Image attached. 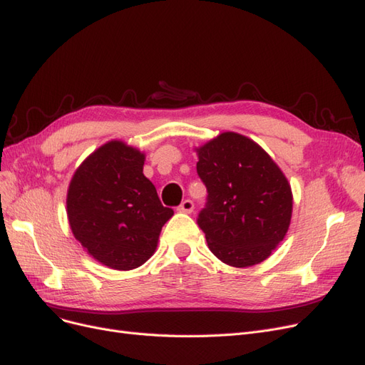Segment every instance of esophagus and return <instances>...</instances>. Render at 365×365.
Here are the masks:
<instances>
[{
	"instance_id": "34e87169",
	"label": "esophagus",
	"mask_w": 365,
	"mask_h": 365,
	"mask_svg": "<svg viewBox=\"0 0 365 365\" xmlns=\"http://www.w3.org/2000/svg\"><path fill=\"white\" fill-rule=\"evenodd\" d=\"M193 208H195V204L190 201V200H185V201H182L181 202V205L178 207V210L181 213H192L193 212Z\"/></svg>"
}]
</instances>
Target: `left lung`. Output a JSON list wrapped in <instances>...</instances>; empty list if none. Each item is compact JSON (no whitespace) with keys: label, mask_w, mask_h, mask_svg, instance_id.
<instances>
[{"label":"left lung","mask_w":365,"mask_h":365,"mask_svg":"<svg viewBox=\"0 0 365 365\" xmlns=\"http://www.w3.org/2000/svg\"><path fill=\"white\" fill-rule=\"evenodd\" d=\"M195 150L208 192L197 225L210 251L236 268L267 260L291 224L292 190L284 173L256 141L236 132Z\"/></svg>","instance_id":"obj_1"}]
</instances>
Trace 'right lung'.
I'll return each instance as SVG.
<instances>
[{"instance_id":"right-lung-1","label":"right lung","mask_w":365,"mask_h":365,"mask_svg":"<svg viewBox=\"0 0 365 365\" xmlns=\"http://www.w3.org/2000/svg\"><path fill=\"white\" fill-rule=\"evenodd\" d=\"M145 153L111 140L76 169L67 193L74 237L108 268L141 267L157 250L163 225L173 216L143 173Z\"/></svg>"}]
</instances>
